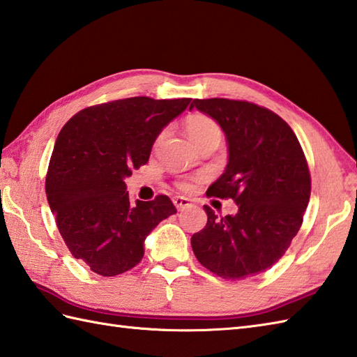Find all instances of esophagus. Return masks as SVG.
Instances as JSON below:
<instances>
[{
    "mask_svg": "<svg viewBox=\"0 0 357 357\" xmlns=\"http://www.w3.org/2000/svg\"><path fill=\"white\" fill-rule=\"evenodd\" d=\"M174 204H176V208L178 211H181L191 206V200L186 199V197H176V199H174Z\"/></svg>",
    "mask_w": 357,
    "mask_h": 357,
    "instance_id": "obj_1",
    "label": "esophagus"
}]
</instances>
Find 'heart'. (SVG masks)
<instances>
[{"instance_id": "obj_1", "label": "heart", "mask_w": 357, "mask_h": 357, "mask_svg": "<svg viewBox=\"0 0 357 357\" xmlns=\"http://www.w3.org/2000/svg\"><path fill=\"white\" fill-rule=\"evenodd\" d=\"M185 130L195 146H200L206 140H211V139L220 140V136H221L220 126L213 122L211 117L202 116V114L188 117L185 122ZM181 188L186 189L188 183H181Z\"/></svg>"}]
</instances>
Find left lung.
<instances>
[{
	"mask_svg": "<svg viewBox=\"0 0 357 357\" xmlns=\"http://www.w3.org/2000/svg\"><path fill=\"white\" fill-rule=\"evenodd\" d=\"M191 108L223 130L227 165L208 195L235 200L238 211L218 218L204 206L208 223L191 238L200 264L225 280L266 272L295 238L310 199V172L290 126L250 102L194 99Z\"/></svg>",
	"mask_w": 357,
	"mask_h": 357,
	"instance_id": "8db88e82",
	"label": "left lung"
}]
</instances>
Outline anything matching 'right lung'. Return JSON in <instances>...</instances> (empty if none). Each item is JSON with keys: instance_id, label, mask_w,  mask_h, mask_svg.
Listing matches in <instances>:
<instances>
[{"instance_id": "obj_1", "label": "right lung", "mask_w": 357, "mask_h": 357, "mask_svg": "<svg viewBox=\"0 0 357 357\" xmlns=\"http://www.w3.org/2000/svg\"><path fill=\"white\" fill-rule=\"evenodd\" d=\"M191 99L130 98L85 108L61 130L45 178L47 202L71 255L94 273L137 266L145 240L176 213L169 197L130 203L125 178L145 165L158 134Z\"/></svg>"}]
</instances>
